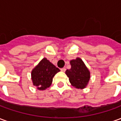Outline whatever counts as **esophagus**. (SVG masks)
<instances>
[{"instance_id":"1","label":"esophagus","mask_w":121,"mask_h":121,"mask_svg":"<svg viewBox=\"0 0 121 121\" xmlns=\"http://www.w3.org/2000/svg\"><path fill=\"white\" fill-rule=\"evenodd\" d=\"M61 71H62V72H65V71H66V69H65V68H64V67H63V68L61 69Z\"/></svg>"}]
</instances>
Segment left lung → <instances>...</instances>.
<instances>
[{
  "label": "left lung",
  "instance_id": "1",
  "mask_svg": "<svg viewBox=\"0 0 121 121\" xmlns=\"http://www.w3.org/2000/svg\"><path fill=\"white\" fill-rule=\"evenodd\" d=\"M71 68L65 71L71 84L78 89L85 88L90 78V73L80 58L70 61Z\"/></svg>",
  "mask_w": 121,
  "mask_h": 121
}]
</instances>
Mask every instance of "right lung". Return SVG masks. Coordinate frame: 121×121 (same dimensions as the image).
Masks as SVG:
<instances>
[{"mask_svg":"<svg viewBox=\"0 0 121 121\" xmlns=\"http://www.w3.org/2000/svg\"><path fill=\"white\" fill-rule=\"evenodd\" d=\"M60 70L46 58H43L32 71V80L34 86L39 90H44L52 82V78Z\"/></svg>","mask_w":121,"mask_h":121,"instance_id":"add662e5","label":"right lung"}]
</instances>
